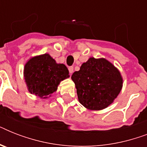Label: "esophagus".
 Here are the masks:
<instances>
[{"label":"esophagus","instance_id":"34e87169","mask_svg":"<svg viewBox=\"0 0 147 147\" xmlns=\"http://www.w3.org/2000/svg\"><path fill=\"white\" fill-rule=\"evenodd\" d=\"M73 70H74V69H73V67L72 66H70V67H69V73L71 74H72L73 73Z\"/></svg>","mask_w":147,"mask_h":147}]
</instances>
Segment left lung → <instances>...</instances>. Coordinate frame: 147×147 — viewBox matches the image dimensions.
Wrapping results in <instances>:
<instances>
[{"label":"left lung","mask_w":147,"mask_h":147,"mask_svg":"<svg viewBox=\"0 0 147 147\" xmlns=\"http://www.w3.org/2000/svg\"><path fill=\"white\" fill-rule=\"evenodd\" d=\"M71 79L79 102L92 111L103 110L111 105L123 87L120 71L104 58H89L79 71L72 74Z\"/></svg>","instance_id":"1"}]
</instances>
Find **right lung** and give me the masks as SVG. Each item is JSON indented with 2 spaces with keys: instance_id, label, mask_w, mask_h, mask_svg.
Here are the masks:
<instances>
[{
  "instance_id": "right-lung-1",
  "label": "right lung",
  "mask_w": 147,
  "mask_h": 147,
  "mask_svg": "<svg viewBox=\"0 0 147 147\" xmlns=\"http://www.w3.org/2000/svg\"><path fill=\"white\" fill-rule=\"evenodd\" d=\"M24 76L29 92L40 98H48L69 72L64 64L56 63L48 53L30 58L25 64Z\"/></svg>"
}]
</instances>
